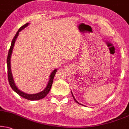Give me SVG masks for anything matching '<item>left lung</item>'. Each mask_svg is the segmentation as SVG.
I'll return each instance as SVG.
<instances>
[{
    "label": "left lung",
    "instance_id": "8db88e82",
    "mask_svg": "<svg viewBox=\"0 0 129 129\" xmlns=\"http://www.w3.org/2000/svg\"><path fill=\"white\" fill-rule=\"evenodd\" d=\"M71 94H72V96H73V98H74V101H76V102H77V104H80V105H82V104H80V103H79V102H77V100H76V99H75V98H74V95H73V93H72V92H71ZM83 106H84V105H83Z\"/></svg>",
    "mask_w": 129,
    "mask_h": 129
}]
</instances>
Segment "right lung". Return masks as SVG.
I'll return each instance as SVG.
<instances>
[{"label": "right lung", "mask_w": 129, "mask_h": 129, "mask_svg": "<svg viewBox=\"0 0 129 129\" xmlns=\"http://www.w3.org/2000/svg\"><path fill=\"white\" fill-rule=\"evenodd\" d=\"M29 23H26L24 24V25H22V27H20L17 33H16L14 39H13L12 43H11V45L10 47V49H9V52H8V58H7V67H8V81H9V84H10L11 87H12L13 90L15 91L17 93L19 94V96H21V97L24 98L28 99V100L30 101H36V100H39V99H43V98H45L47 94H48V93L49 92V91L51 89L52 85V83L53 79H54V76L55 74H56L57 69H55L52 72L51 74L50 75V78L49 80L48 81V85H47L46 87L45 88V89L43 91H42L41 92H39L38 93L36 94H28L26 93H24L22 91H21L17 87V86L15 85V83L14 79H13L12 72H11V55H12V50L14 49V44L15 42L16 39H17L18 36L19 35V33L21 31V30H23L24 28H25L28 25Z\"/></svg>", "instance_id": "add662e5"}]
</instances>
